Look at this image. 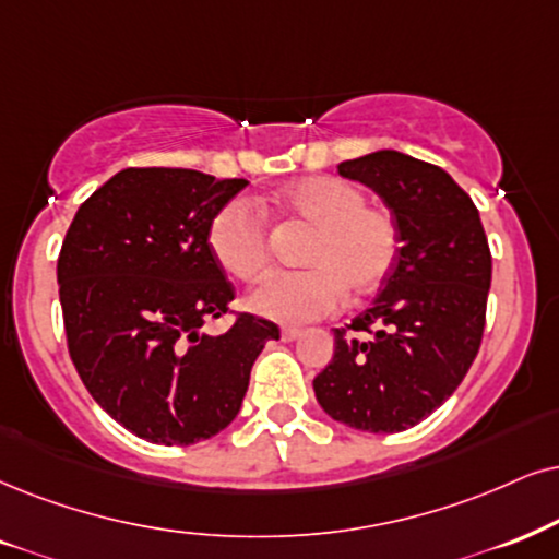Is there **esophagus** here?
I'll list each match as a JSON object with an SVG mask.
<instances>
[{"label": "esophagus", "mask_w": 559, "mask_h": 559, "mask_svg": "<svg viewBox=\"0 0 559 559\" xmlns=\"http://www.w3.org/2000/svg\"><path fill=\"white\" fill-rule=\"evenodd\" d=\"M296 337H301L299 328H284V330H281V341H284V343H294Z\"/></svg>", "instance_id": "obj_1"}]
</instances>
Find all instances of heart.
I'll use <instances>...</instances> for the list:
<instances>
[{
	"label": "heart",
	"mask_w": 559,
	"mask_h": 559,
	"mask_svg": "<svg viewBox=\"0 0 559 559\" xmlns=\"http://www.w3.org/2000/svg\"><path fill=\"white\" fill-rule=\"evenodd\" d=\"M281 214L314 229L299 273H273L247 299L252 312L281 324H307L335 312L348 292L364 299L390 278L400 229L386 209L366 206L361 188L337 178H304L273 195ZM209 247L237 281H255L271 265L260 211L237 198L211 218Z\"/></svg>",
	"instance_id": "heart-1"
}]
</instances>
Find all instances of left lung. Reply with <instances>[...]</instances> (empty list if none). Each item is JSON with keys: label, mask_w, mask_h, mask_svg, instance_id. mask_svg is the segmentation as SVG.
<instances>
[{"label": "left lung", "mask_w": 559, "mask_h": 559, "mask_svg": "<svg viewBox=\"0 0 559 559\" xmlns=\"http://www.w3.org/2000/svg\"><path fill=\"white\" fill-rule=\"evenodd\" d=\"M390 209L400 252L390 278L348 330H335L332 361L314 397L332 420L366 433H400L441 407L475 361L485 330L492 258L472 198L447 169L394 150L337 165Z\"/></svg>", "instance_id": "1"}]
</instances>
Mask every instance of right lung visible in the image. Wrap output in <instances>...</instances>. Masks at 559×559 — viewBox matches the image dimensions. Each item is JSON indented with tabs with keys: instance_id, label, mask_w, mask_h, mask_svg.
<instances>
[{
	"instance_id": "obj_1",
	"label": "right lung",
	"mask_w": 559,
	"mask_h": 559,
	"mask_svg": "<svg viewBox=\"0 0 559 559\" xmlns=\"http://www.w3.org/2000/svg\"><path fill=\"white\" fill-rule=\"evenodd\" d=\"M242 178L129 167L97 188L63 237L56 278L74 369L105 413L162 447L206 441L237 418L250 371L278 328L239 314L203 322L235 288L209 247L211 218Z\"/></svg>"
}]
</instances>
